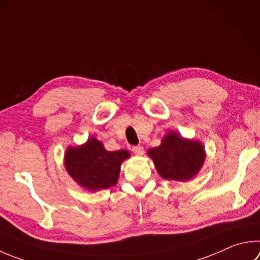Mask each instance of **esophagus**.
<instances>
[{
	"instance_id": "1",
	"label": "esophagus",
	"mask_w": 260,
	"mask_h": 260,
	"mask_svg": "<svg viewBox=\"0 0 260 260\" xmlns=\"http://www.w3.org/2000/svg\"><path fill=\"white\" fill-rule=\"evenodd\" d=\"M132 151H133L136 155H142L144 152V149L141 145H135L132 148Z\"/></svg>"
}]
</instances>
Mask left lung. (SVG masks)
<instances>
[{
	"label": "left lung",
	"mask_w": 260,
	"mask_h": 260,
	"mask_svg": "<svg viewBox=\"0 0 260 260\" xmlns=\"http://www.w3.org/2000/svg\"><path fill=\"white\" fill-rule=\"evenodd\" d=\"M159 175L165 179L187 181L200 171L205 161V149L199 142L179 138L169 132L161 144L148 151Z\"/></svg>",
	"instance_id": "left-lung-1"
}]
</instances>
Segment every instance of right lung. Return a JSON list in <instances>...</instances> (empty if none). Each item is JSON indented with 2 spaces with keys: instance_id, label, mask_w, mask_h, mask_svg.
<instances>
[{
  "instance_id": "obj_1",
  "label": "right lung",
  "mask_w": 260,
  "mask_h": 260,
  "mask_svg": "<svg viewBox=\"0 0 260 260\" xmlns=\"http://www.w3.org/2000/svg\"><path fill=\"white\" fill-rule=\"evenodd\" d=\"M128 157V151H108L100 141L91 138L82 146L68 148L64 165L69 175L79 185L98 191L115 185L120 164Z\"/></svg>"
}]
</instances>
